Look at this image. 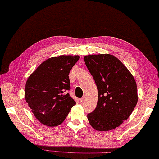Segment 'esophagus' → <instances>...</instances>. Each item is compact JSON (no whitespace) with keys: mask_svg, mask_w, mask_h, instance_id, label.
Instances as JSON below:
<instances>
[{"mask_svg":"<svg viewBox=\"0 0 159 159\" xmlns=\"http://www.w3.org/2000/svg\"><path fill=\"white\" fill-rule=\"evenodd\" d=\"M84 99H85V98H84V97H83V98H80V99H79V101H80V102H84Z\"/></svg>","mask_w":159,"mask_h":159,"instance_id":"obj_1","label":"esophagus"}]
</instances>
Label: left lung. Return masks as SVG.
Here are the masks:
<instances>
[{
	"instance_id": "1",
	"label": "left lung",
	"mask_w": 159,
	"mask_h": 159,
	"mask_svg": "<svg viewBox=\"0 0 159 159\" xmlns=\"http://www.w3.org/2000/svg\"><path fill=\"white\" fill-rule=\"evenodd\" d=\"M84 61L98 90L96 108L87 115L89 124L96 130H111L128 119L137 105L135 80L112 55H89Z\"/></svg>"
}]
</instances>
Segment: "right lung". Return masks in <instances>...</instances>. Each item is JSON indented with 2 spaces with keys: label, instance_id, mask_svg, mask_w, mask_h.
<instances>
[{
  "label": "right lung",
  "instance_id": "1",
  "mask_svg": "<svg viewBox=\"0 0 159 159\" xmlns=\"http://www.w3.org/2000/svg\"><path fill=\"white\" fill-rule=\"evenodd\" d=\"M79 56H60L46 60L28 77L25 98L41 124L49 127L60 125L75 102L68 93L69 73Z\"/></svg>",
  "mask_w": 159,
  "mask_h": 159
}]
</instances>
